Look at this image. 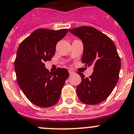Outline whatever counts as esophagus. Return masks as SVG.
<instances>
[{
    "label": "esophagus",
    "mask_w": 134,
    "mask_h": 134,
    "mask_svg": "<svg viewBox=\"0 0 134 134\" xmlns=\"http://www.w3.org/2000/svg\"><path fill=\"white\" fill-rule=\"evenodd\" d=\"M69 73L70 75H72L73 74H74V71H73L72 69H69Z\"/></svg>",
    "instance_id": "34e87169"
}]
</instances>
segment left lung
Returning a JSON list of instances; mask_svg holds the SVG:
<instances>
[{"instance_id": "8db88e82", "label": "left lung", "mask_w": 134, "mask_h": 134, "mask_svg": "<svg viewBox=\"0 0 134 134\" xmlns=\"http://www.w3.org/2000/svg\"><path fill=\"white\" fill-rule=\"evenodd\" d=\"M69 30L83 43L82 63L93 67L88 78L78 73L81 82L77 87V96L83 103L98 104L109 97L118 81L121 61L116 46L94 27L82 26Z\"/></svg>"}]
</instances>
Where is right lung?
<instances>
[{
  "label": "right lung",
  "mask_w": 134,
  "mask_h": 134,
  "mask_svg": "<svg viewBox=\"0 0 134 134\" xmlns=\"http://www.w3.org/2000/svg\"><path fill=\"white\" fill-rule=\"evenodd\" d=\"M40 28L20 44L14 61L17 82L27 99L40 107H52L58 102L61 88L69 77L67 69L51 73L44 63L55 53L57 42L68 32Z\"/></svg>",
  "instance_id": "1"
}]
</instances>
